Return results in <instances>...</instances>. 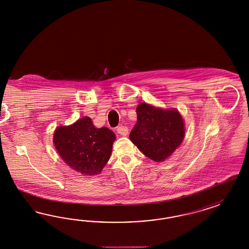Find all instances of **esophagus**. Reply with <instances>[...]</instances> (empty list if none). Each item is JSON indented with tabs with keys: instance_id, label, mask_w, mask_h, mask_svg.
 <instances>
[{
	"instance_id": "obj_1",
	"label": "esophagus",
	"mask_w": 249,
	"mask_h": 249,
	"mask_svg": "<svg viewBox=\"0 0 249 249\" xmlns=\"http://www.w3.org/2000/svg\"><path fill=\"white\" fill-rule=\"evenodd\" d=\"M117 131H118L119 134L122 135V136H127L128 132H129V129L126 126H120V127L117 128Z\"/></svg>"
}]
</instances>
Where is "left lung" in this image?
<instances>
[{"mask_svg": "<svg viewBox=\"0 0 249 249\" xmlns=\"http://www.w3.org/2000/svg\"><path fill=\"white\" fill-rule=\"evenodd\" d=\"M137 123L129 133L138 149L155 162H163L180 145L185 125L177 109H162L149 104H139Z\"/></svg>", "mask_w": 249, "mask_h": 249, "instance_id": "obj_1", "label": "left lung"}]
</instances>
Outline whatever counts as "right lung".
Segmentation results:
<instances>
[{"label": "right lung", "mask_w": 249, "mask_h": 249, "mask_svg": "<svg viewBox=\"0 0 249 249\" xmlns=\"http://www.w3.org/2000/svg\"><path fill=\"white\" fill-rule=\"evenodd\" d=\"M115 140L111 129H96L92 120L85 117L70 126L58 127L53 143L70 167L83 175L94 176L108 162Z\"/></svg>", "instance_id": "add662e5"}]
</instances>
